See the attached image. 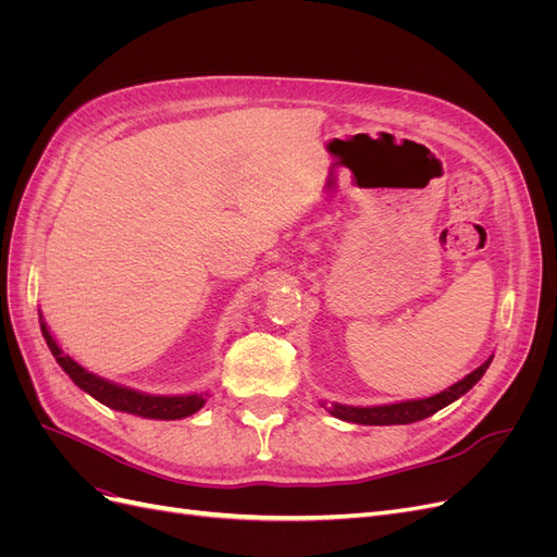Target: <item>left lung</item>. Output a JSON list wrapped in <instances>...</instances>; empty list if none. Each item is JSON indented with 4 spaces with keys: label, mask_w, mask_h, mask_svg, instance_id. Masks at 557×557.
<instances>
[{
    "label": "left lung",
    "mask_w": 557,
    "mask_h": 557,
    "mask_svg": "<svg viewBox=\"0 0 557 557\" xmlns=\"http://www.w3.org/2000/svg\"><path fill=\"white\" fill-rule=\"evenodd\" d=\"M491 362H493V358H487L479 369L467 374L462 381L446 387V391H442L440 395H432L425 399L383 404V407H346V404H332V407H327V411L334 418H342V420H346V423H358V425H409V423H416V420H423L440 409L448 407L450 401H455L467 391H471V387L481 381V376L485 374V369L491 367Z\"/></svg>",
    "instance_id": "left-lung-1"
}]
</instances>
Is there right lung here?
<instances>
[{
    "mask_svg": "<svg viewBox=\"0 0 557 557\" xmlns=\"http://www.w3.org/2000/svg\"><path fill=\"white\" fill-rule=\"evenodd\" d=\"M41 334H44L50 352H53V358L58 360V364L64 369V372L70 374V379L81 387V391H86L90 397L102 401L109 409L134 413L141 418L176 420V418L193 416L195 411L205 407V401H207L205 395H181V397L146 395L139 391H132V387H123V385H115L107 379H99L97 374H90L88 369H83L78 362H74L70 356H64L62 348L55 344L53 336H50L44 320H41Z\"/></svg>",
    "mask_w": 557,
    "mask_h": 557,
    "instance_id": "1",
    "label": "right lung"
}]
</instances>
